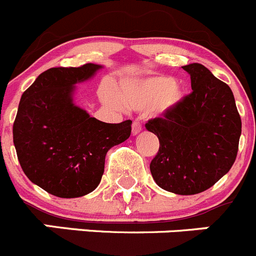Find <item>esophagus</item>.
Here are the masks:
<instances>
[{
	"instance_id": "obj_1",
	"label": "esophagus",
	"mask_w": 256,
	"mask_h": 256,
	"mask_svg": "<svg viewBox=\"0 0 256 256\" xmlns=\"http://www.w3.org/2000/svg\"><path fill=\"white\" fill-rule=\"evenodd\" d=\"M142 132V124L140 123V122H133L132 124V134L133 136H137L138 133Z\"/></svg>"
}]
</instances>
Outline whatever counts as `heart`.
Here are the masks:
<instances>
[{"label":"heart","instance_id":"1","mask_svg":"<svg viewBox=\"0 0 256 256\" xmlns=\"http://www.w3.org/2000/svg\"><path fill=\"white\" fill-rule=\"evenodd\" d=\"M118 96L126 106L134 110H144L152 116H164L172 113L184 102L187 89L182 82H174L168 75H154L144 79L123 80L119 84ZM106 102L116 108L122 104L114 96L104 94Z\"/></svg>","mask_w":256,"mask_h":256}]
</instances>
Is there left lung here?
<instances>
[{
    "mask_svg": "<svg viewBox=\"0 0 256 256\" xmlns=\"http://www.w3.org/2000/svg\"><path fill=\"white\" fill-rule=\"evenodd\" d=\"M182 69L191 76L192 93L172 113L146 124L160 140L150 168L160 188L196 194L214 186L232 167L242 119L228 84L197 62Z\"/></svg>",
    "mask_w": 256,
    "mask_h": 256,
    "instance_id": "8db88e82",
    "label": "left lung"
}]
</instances>
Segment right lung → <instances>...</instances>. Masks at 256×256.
Instances as JSON below:
<instances>
[{"instance_id": "1", "label": "right lung", "mask_w": 256, "mask_h": 256, "mask_svg": "<svg viewBox=\"0 0 256 256\" xmlns=\"http://www.w3.org/2000/svg\"><path fill=\"white\" fill-rule=\"evenodd\" d=\"M102 65L51 68L21 96L14 144L21 168L32 184L54 196L74 198L100 184L106 152L128 140L132 120L104 123L74 103L76 84Z\"/></svg>"}]
</instances>
